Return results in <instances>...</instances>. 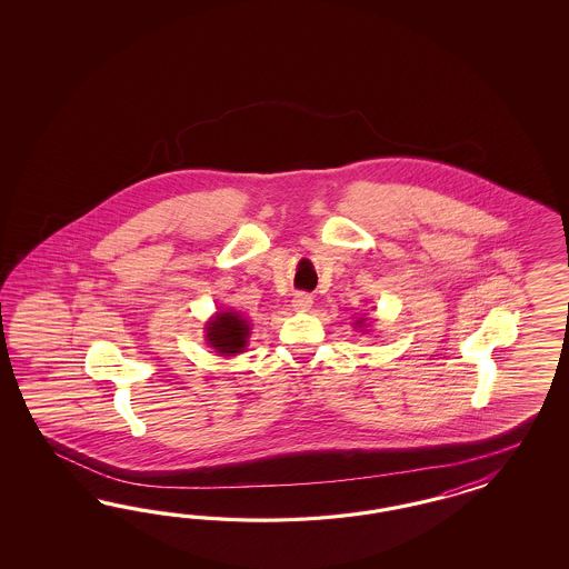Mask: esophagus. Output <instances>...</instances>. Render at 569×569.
<instances>
[{"label":"esophagus","instance_id":"obj_1","mask_svg":"<svg viewBox=\"0 0 569 569\" xmlns=\"http://www.w3.org/2000/svg\"><path fill=\"white\" fill-rule=\"evenodd\" d=\"M293 310H300V312H307L312 307V296L307 292L293 293L292 298Z\"/></svg>","mask_w":569,"mask_h":569}]
</instances>
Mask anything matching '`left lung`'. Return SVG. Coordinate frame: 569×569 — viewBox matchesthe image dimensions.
Returning a JSON list of instances; mask_svg holds the SVG:
<instances>
[{
  "instance_id": "left-lung-1",
  "label": "left lung",
  "mask_w": 569,
  "mask_h": 569,
  "mask_svg": "<svg viewBox=\"0 0 569 569\" xmlns=\"http://www.w3.org/2000/svg\"><path fill=\"white\" fill-rule=\"evenodd\" d=\"M362 323H365V319H359L355 326H359V328H361Z\"/></svg>"
}]
</instances>
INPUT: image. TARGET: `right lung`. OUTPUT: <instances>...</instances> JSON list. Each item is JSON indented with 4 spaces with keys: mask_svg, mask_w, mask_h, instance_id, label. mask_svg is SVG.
Listing matches in <instances>:
<instances>
[{
    "mask_svg": "<svg viewBox=\"0 0 569 569\" xmlns=\"http://www.w3.org/2000/svg\"><path fill=\"white\" fill-rule=\"evenodd\" d=\"M250 323L238 312H217L207 323V342L224 357L246 350Z\"/></svg>",
    "mask_w": 569,
    "mask_h": 569,
    "instance_id": "obj_1",
    "label": "right lung"
}]
</instances>
